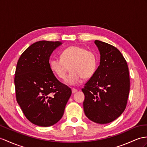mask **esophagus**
Returning <instances> with one entry per match:
<instances>
[{"instance_id":"1","label":"esophagus","mask_w":147,"mask_h":147,"mask_svg":"<svg viewBox=\"0 0 147 147\" xmlns=\"http://www.w3.org/2000/svg\"><path fill=\"white\" fill-rule=\"evenodd\" d=\"M71 92H72V94H75V93H76L77 92V90L76 88H71Z\"/></svg>"}]
</instances>
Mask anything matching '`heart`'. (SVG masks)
Masks as SVG:
<instances>
[{
    "label": "heart",
    "mask_w": 147,
    "mask_h": 147,
    "mask_svg": "<svg viewBox=\"0 0 147 147\" xmlns=\"http://www.w3.org/2000/svg\"><path fill=\"white\" fill-rule=\"evenodd\" d=\"M60 57L50 60V68L57 77L64 79L69 67L71 71L65 78L68 85H76L83 78H90L97 68L96 53L82 47L70 46L62 52Z\"/></svg>",
    "instance_id": "1"
}]
</instances>
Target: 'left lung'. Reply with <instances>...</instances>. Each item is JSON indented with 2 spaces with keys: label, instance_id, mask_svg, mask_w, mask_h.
I'll return each instance as SVG.
<instances>
[{
  "label": "left lung",
  "instance_id": "1",
  "mask_svg": "<svg viewBox=\"0 0 147 147\" xmlns=\"http://www.w3.org/2000/svg\"><path fill=\"white\" fill-rule=\"evenodd\" d=\"M100 65L82 89L84 110L89 120L100 124L112 122L123 112L130 91L127 63L115 47L100 40Z\"/></svg>",
  "mask_w": 147,
  "mask_h": 147
}]
</instances>
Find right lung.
<instances>
[{
    "instance_id": "add662e5",
    "label": "right lung",
    "mask_w": 147,
    "mask_h": 147,
    "mask_svg": "<svg viewBox=\"0 0 147 147\" xmlns=\"http://www.w3.org/2000/svg\"><path fill=\"white\" fill-rule=\"evenodd\" d=\"M62 43L41 40L25 51L17 63L14 78L16 99L24 114L38 126L50 127L62 117L71 94L53 74L49 59Z\"/></svg>"
}]
</instances>
